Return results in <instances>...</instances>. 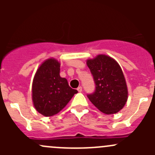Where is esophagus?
<instances>
[{
    "mask_svg": "<svg viewBox=\"0 0 155 155\" xmlns=\"http://www.w3.org/2000/svg\"><path fill=\"white\" fill-rule=\"evenodd\" d=\"M77 91H78V92H79V93H80V92L82 91V87H81V86H79V87L77 88Z\"/></svg>",
    "mask_w": 155,
    "mask_h": 155,
    "instance_id": "esophagus-1",
    "label": "esophagus"
}]
</instances>
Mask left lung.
Segmentation results:
<instances>
[{
    "label": "left lung",
    "mask_w": 155,
    "mask_h": 155,
    "mask_svg": "<svg viewBox=\"0 0 155 155\" xmlns=\"http://www.w3.org/2000/svg\"><path fill=\"white\" fill-rule=\"evenodd\" d=\"M95 84L87 97L100 111L110 115L119 112L127 101V87L122 70L113 58L99 54L87 61Z\"/></svg>",
    "instance_id": "left-lung-1"
}]
</instances>
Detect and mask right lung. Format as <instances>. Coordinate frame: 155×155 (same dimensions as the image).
Returning a JSON list of instances; mask_svg holds the SVG:
<instances>
[{"label": "right lung", "instance_id": "add662e5", "mask_svg": "<svg viewBox=\"0 0 155 155\" xmlns=\"http://www.w3.org/2000/svg\"><path fill=\"white\" fill-rule=\"evenodd\" d=\"M78 91L60 76V63L54 58L43 62L37 70L32 85V100L39 113L46 117L58 113Z\"/></svg>", "mask_w": 155, "mask_h": 155}]
</instances>
